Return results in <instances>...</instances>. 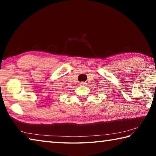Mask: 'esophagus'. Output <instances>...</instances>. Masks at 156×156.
Instances as JSON below:
<instances>
[{
	"instance_id": "obj_1",
	"label": "esophagus",
	"mask_w": 156,
	"mask_h": 156,
	"mask_svg": "<svg viewBox=\"0 0 156 156\" xmlns=\"http://www.w3.org/2000/svg\"><path fill=\"white\" fill-rule=\"evenodd\" d=\"M87 83H85V82H80V84H81V85H85Z\"/></svg>"
}]
</instances>
